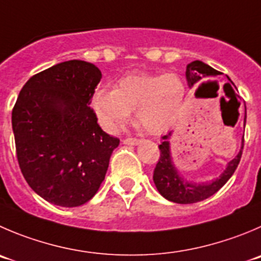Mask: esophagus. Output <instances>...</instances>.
<instances>
[{
    "mask_svg": "<svg viewBox=\"0 0 261 261\" xmlns=\"http://www.w3.org/2000/svg\"><path fill=\"white\" fill-rule=\"evenodd\" d=\"M140 141L141 140H138V138L128 137V138H124L123 143L124 145H138V143H140Z\"/></svg>",
    "mask_w": 261,
    "mask_h": 261,
    "instance_id": "1",
    "label": "esophagus"
}]
</instances>
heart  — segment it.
<instances>
[{
  "label": "heart",
  "instance_id": "b5f03b06",
  "mask_svg": "<svg viewBox=\"0 0 261 261\" xmlns=\"http://www.w3.org/2000/svg\"><path fill=\"white\" fill-rule=\"evenodd\" d=\"M185 100V84L175 74H130L120 78L115 89L101 87L91 97L98 123L115 132L135 109L146 132L160 135L177 121Z\"/></svg>",
  "mask_w": 261,
  "mask_h": 261
}]
</instances>
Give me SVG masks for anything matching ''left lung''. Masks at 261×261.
Returning a JSON list of instances; mask_svg holds the SVG:
<instances>
[{
    "instance_id": "8db88e82",
    "label": "left lung",
    "mask_w": 261,
    "mask_h": 261,
    "mask_svg": "<svg viewBox=\"0 0 261 261\" xmlns=\"http://www.w3.org/2000/svg\"><path fill=\"white\" fill-rule=\"evenodd\" d=\"M219 74L220 71L215 70L207 64L198 60L188 64L187 71H186V76H187V82L190 86H193L196 82L201 81V79L219 75ZM245 123H246V115H245ZM166 138H168V136H165L164 142L159 145L160 158H159L155 170H153V182H155L156 188L163 197L175 203L198 202V201H202L214 195L232 177L234 170L237 169L238 164H240L241 156H242V150H241L240 153L228 164L224 173L214 182L207 183V185H193L191 182H186L182 177H179L175 168L173 166L169 152V142L166 141Z\"/></svg>"
}]
</instances>
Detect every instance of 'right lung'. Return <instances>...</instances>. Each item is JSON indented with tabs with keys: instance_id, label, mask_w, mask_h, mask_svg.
Masks as SVG:
<instances>
[{
	"instance_id": "add662e5",
	"label": "right lung",
	"mask_w": 261,
	"mask_h": 261,
	"mask_svg": "<svg viewBox=\"0 0 261 261\" xmlns=\"http://www.w3.org/2000/svg\"><path fill=\"white\" fill-rule=\"evenodd\" d=\"M101 71L70 60L37 73L12 109L20 170L32 190L48 202L81 206L97 193L120 140L98 125L89 106Z\"/></svg>"
}]
</instances>
